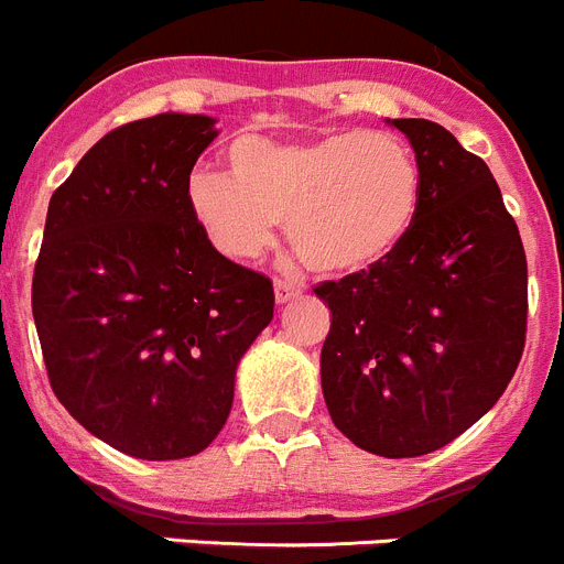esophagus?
<instances>
[{"label": "esophagus", "instance_id": "obj_1", "mask_svg": "<svg viewBox=\"0 0 564 564\" xmlns=\"http://www.w3.org/2000/svg\"><path fill=\"white\" fill-rule=\"evenodd\" d=\"M273 291H276V302L282 305V302H291L293 296L302 293V282H296V279H276Z\"/></svg>", "mask_w": 564, "mask_h": 564}]
</instances>
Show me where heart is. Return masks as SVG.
Listing matches in <instances>:
<instances>
[{
    "mask_svg": "<svg viewBox=\"0 0 564 564\" xmlns=\"http://www.w3.org/2000/svg\"><path fill=\"white\" fill-rule=\"evenodd\" d=\"M228 172L194 169L186 200L223 253L253 259L273 242L276 220L305 265L358 273L410 237L421 208V166L392 132H330L302 143L239 138Z\"/></svg>",
    "mask_w": 564,
    "mask_h": 564,
    "instance_id": "heart-1",
    "label": "heart"
}]
</instances>
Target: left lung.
Returning a JSON list of instances; mask_svg holds the SVG:
<instances>
[{
  "label": "left lung",
  "instance_id": "obj_1",
  "mask_svg": "<svg viewBox=\"0 0 564 564\" xmlns=\"http://www.w3.org/2000/svg\"><path fill=\"white\" fill-rule=\"evenodd\" d=\"M421 166L410 237L367 271L313 288L330 307L322 390L364 452L417 457L480 421L525 347L528 262L486 161L426 118H395Z\"/></svg>",
  "mask_w": 564,
  "mask_h": 564
}]
</instances>
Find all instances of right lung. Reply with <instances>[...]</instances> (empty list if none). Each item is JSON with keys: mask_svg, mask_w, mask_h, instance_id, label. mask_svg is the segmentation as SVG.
I'll use <instances>...</instances> for the list:
<instances>
[{"mask_svg": "<svg viewBox=\"0 0 564 564\" xmlns=\"http://www.w3.org/2000/svg\"><path fill=\"white\" fill-rule=\"evenodd\" d=\"M208 115L112 129L53 192L33 271L50 387L84 430L141 460L203 452L226 426L234 376L271 325L273 282L194 220L186 183Z\"/></svg>", "mask_w": 564, "mask_h": 564, "instance_id": "1", "label": "right lung"}]
</instances>
